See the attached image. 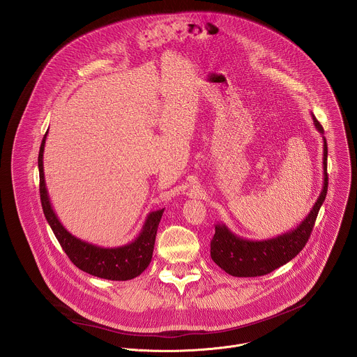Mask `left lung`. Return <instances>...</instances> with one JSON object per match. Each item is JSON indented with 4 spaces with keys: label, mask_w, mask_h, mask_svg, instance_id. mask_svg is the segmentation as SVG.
<instances>
[{
    "label": "left lung",
    "mask_w": 357,
    "mask_h": 357,
    "mask_svg": "<svg viewBox=\"0 0 357 357\" xmlns=\"http://www.w3.org/2000/svg\"><path fill=\"white\" fill-rule=\"evenodd\" d=\"M316 129L324 130L312 114ZM327 142L323 136V188L305 218L297 228L276 238L249 241L235 235L225 224H215V234L210 243L211 259L227 273L238 278H255L271 273L298 255L309 239L317 213L327 195Z\"/></svg>",
    "instance_id": "obj_1"
}]
</instances>
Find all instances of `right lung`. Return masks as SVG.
<instances>
[{
  "label": "right lung",
  "instance_id": "obj_1",
  "mask_svg": "<svg viewBox=\"0 0 357 357\" xmlns=\"http://www.w3.org/2000/svg\"><path fill=\"white\" fill-rule=\"evenodd\" d=\"M47 135L48 132L43 139L38 153L40 195L45 218L51 225L52 231L60 246L63 248L64 253L68 255L75 266L92 276H98L107 280L135 279L142 272H144V269L151 262L155 236L165 208L151 211L147 215L139 236L128 245L119 248H100L78 239L63 227L52 207L44 176V149Z\"/></svg>",
  "mask_w": 357,
  "mask_h": 357
}]
</instances>
